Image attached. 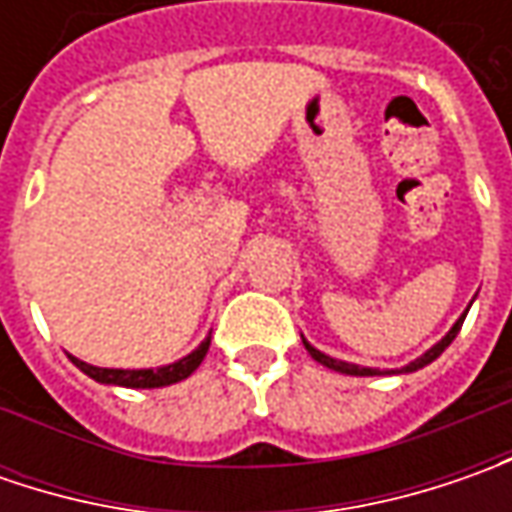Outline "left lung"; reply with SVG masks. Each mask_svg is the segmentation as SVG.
I'll return each mask as SVG.
<instances>
[{
    "label": "left lung",
    "instance_id": "1",
    "mask_svg": "<svg viewBox=\"0 0 512 512\" xmlns=\"http://www.w3.org/2000/svg\"><path fill=\"white\" fill-rule=\"evenodd\" d=\"M464 316H467V313H464ZM464 316H462V319H459V322H456V325L450 327V333L444 336L442 342L436 344V347H430V350L424 353L422 359H416V362L407 364V367H404V373H413V370H419V367H424V364H430V362H433V359H439V356H442V353H444V347L453 342V339H456V333L462 330ZM302 342H305V339H302ZM305 347H307V353H310V356H313L316 362L325 364V367H330V370H339V373H347V376H376V373H382V370H373V367H359V364L336 362V359H330V356H325V353H319L316 347H310V344H307V342H305Z\"/></svg>",
    "mask_w": 512,
    "mask_h": 512
}]
</instances>
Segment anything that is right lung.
I'll return each instance as SVG.
<instances>
[{"mask_svg": "<svg viewBox=\"0 0 512 512\" xmlns=\"http://www.w3.org/2000/svg\"><path fill=\"white\" fill-rule=\"evenodd\" d=\"M207 347H210V336L190 356L179 359L176 364H168V367H159V370H110V367H93L88 362H79L73 356H70V362L76 364L82 373H88L90 379H96V382L102 384H119V387H165V384L187 379L202 364Z\"/></svg>", "mask_w": 512, "mask_h": 512, "instance_id": "obj_1", "label": "right lung"}]
</instances>
